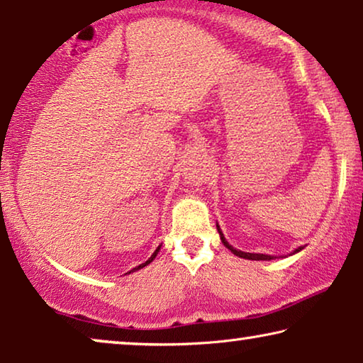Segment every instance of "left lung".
I'll use <instances>...</instances> for the list:
<instances>
[{"label":"left lung","mask_w":363,"mask_h":363,"mask_svg":"<svg viewBox=\"0 0 363 363\" xmlns=\"http://www.w3.org/2000/svg\"><path fill=\"white\" fill-rule=\"evenodd\" d=\"M217 230H218V233H220V240H222V243L225 245V247L230 250V252L233 253V255H237V257H240V258H245V259H273L274 257H272V255H263V253H247V252H240V250H237V248H233L230 243L227 242L225 240V237H223V233H222V230H220V227L217 225ZM301 250H303V247H299V248H296L294 252H293V255L294 253H298V252H301Z\"/></svg>","instance_id":"1"}]
</instances>
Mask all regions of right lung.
Here are the masks:
<instances>
[{
	"label": "right lung",
	"instance_id": "right-lung-1",
	"mask_svg": "<svg viewBox=\"0 0 363 363\" xmlns=\"http://www.w3.org/2000/svg\"><path fill=\"white\" fill-rule=\"evenodd\" d=\"M160 248H161V245H160V247H157V248H156V252L151 255V258H150V259H147V262H145V263H141V264H140V267H138V268H133V269H131V272H135V269H141V268H145V267H146V264H150V263L152 262V259H155V258H156V255H157V252H160ZM131 272H130V273H131Z\"/></svg>",
	"mask_w": 363,
	"mask_h": 363
}]
</instances>
